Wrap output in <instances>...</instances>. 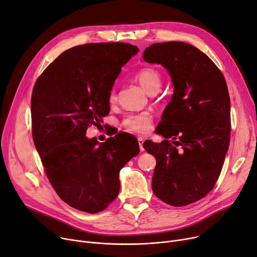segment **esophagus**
<instances>
[{"mask_svg":"<svg viewBox=\"0 0 257 257\" xmlns=\"http://www.w3.org/2000/svg\"><path fill=\"white\" fill-rule=\"evenodd\" d=\"M138 141H139V145H140V149H141V151L142 152H144L145 151V149H144V147H143V144H144V139L143 138H139L138 139Z\"/></svg>","mask_w":257,"mask_h":257,"instance_id":"34e87169","label":"esophagus"}]
</instances>
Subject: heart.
Returning <instances> with one entry per match:
<instances>
[{
	"label": "heart",
	"instance_id": "1",
	"mask_svg": "<svg viewBox=\"0 0 257 257\" xmlns=\"http://www.w3.org/2000/svg\"><path fill=\"white\" fill-rule=\"evenodd\" d=\"M134 79L149 93H155L161 86L163 78L158 70L154 67H143L140 71L134 74ZM116 101V91L111 88L108 93V102L109 104H114ZM153 117L149 112H139L130 113L126 115L121 120V126L127 131L142 134L149 133L152 129Z\"/></svg>",
	"mask_w": 257,
	"mask_h": 257
}]
</instances>
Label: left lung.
<instances>
[{
  "label": "left lung",
  "instance_id": "1",
  "mask_svg": "<svg viewBox=\"0 0 257 257\" xmlns=\"http://www.w3.org/2000/svg\"><path fill=\"white\" fill-rule=\"evenodd\" d=\"M143 58L164 65L175 87L156 129L166 140L143 145L156 158L152 190L165 203L185 206L204 198L221 174L231 132L228 87L219 67L190 44L156 43Z\"/></svg>",
  "mask_w": 257,
  "mask_h": 257
}]
</instances>
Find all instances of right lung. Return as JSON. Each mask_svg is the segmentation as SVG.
Listing matches in <instances>:
<instances>
[{
	"mask_svg": "<svg viewBox=\"0 0 257 257\" xmlns=\"http://www.w3.org/2000/svg\"><path fill=\"white\" fill-rule=\"evenodd\" d=\"M138 52L126 43L77 46L61 53L34 84V145L51 185L78 210L106 209L118 195L119 170L140 153L128 133L101 144L85 137L89 125L99 126L109 113L108 93L121 65Z\"/></svg>",
	"mask_w": 257,
	"mask_h": 257,
	"instance_id": "right-lung-1",
	"label": "right lung"
}]
</instances>
